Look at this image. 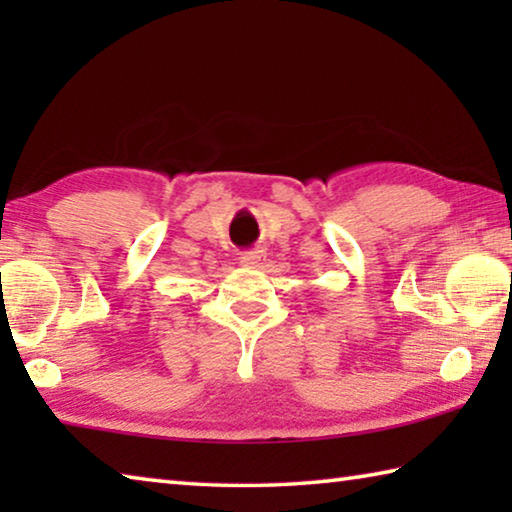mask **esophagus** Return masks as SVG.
Masks as SVG:
<instances>
[{
    "instance_id": "obj_1",
    "label": "esophagus",
    "mask_w": 512,
    "mask_h": 512,
    "mask_svg": "<svg viewBox=\"0 0 512 512\" xmlns=\"http://www.w3.org/2000/svg\"><path fill=\"white\" fill-rule=\"evenodd\" d=\"M264 259H266V255L262 253V250H248V253H241L239 262L246 268H259L264 264Z\"/></svg>"
}]
</instances>
